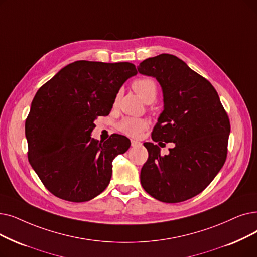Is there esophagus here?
<instances>
[{"instance_id":"34e87169","label":"esophagus","mask_w":257,"mask_h":257,"mask_svg":"<svg viewBox=\"0 0 257 257\" xmlns=\"http://www.w3.org/2000/svg\"><path fill=\"white\" fill-rule=\"evenodd\" d=\"M140 144H141V143L138 142V141H135V140L131 141V146H132V147H136V146H138V145H140Z\"/></svg>"}]
</instances>
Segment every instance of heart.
<instances>
[{
  "instance_id": "obj_1",
  "label": "heart",
  "mask_w": 257,
  "mask_h": 257,
  "mask_svg": "<svg viewBox=\"0 0 257 257\" xmlns=\"http://www.w3.org/2000/svg\"><path fill=\"white\" fill-rule=\"evenodd\" d=\"M131 87L143 98V101L148 104L154 102L156 96H158V83L152 77H139V79L132 82ZM119 93H117L114 98V106L117 105ZM148 127L149 122L146 119L140 117H125L117 124L118 131L130 138H139L142 135V132H144Z\"/></svg>"
}]
</instances>
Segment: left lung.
I'll use <instances>...</instances> for the list:
<instances>
[{"instance_id":"obj_1","label":"left lung","mask_w":257,"mask_h":257,"mask_svg":"<svg viewBox=\"0 0 257 257\" xmlns=\"http://www.w3.org/2000/svg\"><path fill=\"white\" fill-rule=\"evenodd\" d=\"M140 73L156 77L164 93V111L151 138L174 143L168 155L158 145L144 143L148 160L141 184L164 203H181L203 192L224 166L228 153L230 119L212 84L173 54L143 61Z\"/></svg>"}]
</instances>
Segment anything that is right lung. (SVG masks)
I'll return each instance as SVG.
<instances>
[{
	"mask_svg": "<svg viewBox=\"0 0 257 257\" xmlns=\"http://www.w3.org/2000/svg\"><path fill=\"white\" fill-rule=\"evenodd\" d=\"M138 73L132 63L76 61L44 84L25 121L28 161L47 190L73 203L102 193L112 175V161L130 141L112 135L91 139L94 119L108 115L120 86Z\"/></svg>",
	"mask_w": 257,
	"mask_h": 257,
	"instance_id": "right-lung-1",
	"label": "right lung"
}]
</instances>
